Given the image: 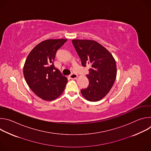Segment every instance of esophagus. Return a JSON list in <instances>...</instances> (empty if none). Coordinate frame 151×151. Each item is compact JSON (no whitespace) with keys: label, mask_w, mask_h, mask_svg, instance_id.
I'll return each instance as SVG.
<instances>
[{"label":"esophagus","mask_w":151,"mask_h":151,"mask_svg":"<svg viewBox=\"0 0 151 151\" xmlns=\"http://www.w3.org/2000/svg\"><path fill=\"white\" fill-rule=\"evenodd\" d=\"M69 77L70 79H76L77 77H78V75L75 73H71L70 75H69Z\"/></svg>","instance_id":"1"}]
</instances>
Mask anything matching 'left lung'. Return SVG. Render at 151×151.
<instances>
[{"label": "left lung", "mask_w": 151, "mask_h": 151, "mask_svg": "<svg viewBox=\"0 0 151 151\" xmlns=\"http://www.w3.org/2000/svg\"><path fill=\"white\" fill-rule=\"evenodd\" d=\"M73 45L83 67L91 66L87 77L89 85L81 90L82 95L88 101H97L109 92L116 76V62L112 55L95 40H72Z\"/></svg>", "instance_id": "left-lung-1"}]
</instances>
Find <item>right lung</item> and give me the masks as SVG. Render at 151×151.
<instances>
[{
  "label": "right lung",
  "instance_id": "1",
  "mask_svg": "<svg viewBox=\"0 0 151 151\" xmlns=\"http://www.w3.org/2000/svg\"><path fill=\"white\" fill-rule=\"evenodd\" d=\"M68 40L48 39L39 43L29 53L23 74L30 88L45 100H53L63 92L68 78L53 63L57 50Z\"/></svg>",
  "mask_w": 151,
  "mask_h": 151
}]
</instances>
